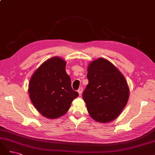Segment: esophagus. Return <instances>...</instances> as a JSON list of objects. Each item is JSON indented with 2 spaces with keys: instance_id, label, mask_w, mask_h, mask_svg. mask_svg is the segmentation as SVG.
I'll use <instances>...</instances> for the list:
<instances>
[{
  "instance_id": "esophagus-1",
  "label": "esophagus",
  "mask_w": 155,
  "mask_h": 155,
  "mask_svg": "<svg viewBox=\"0 0 155 155\" xmlns=\"http://www.w3.org/2000/svg\"><path fill=\"white\" fill-rule=\"evenodd\" d=\"M78 93H79V96H81L82 92H83V87H80V88H79L78 89Z\"/></svg>"
}]
</instances>
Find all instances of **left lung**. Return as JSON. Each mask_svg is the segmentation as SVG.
<instances>
[{"label":"left lung","instance_id":"1","mask_svg":"<svg viewBox=\"0 0 155 155\" xmlns=\"http://www.w3.org/2000/svg\"><path fill=\"white\" fill-rule=\"evenodd\" d=\"M88 84L83 93L87 109L92 119L107 123L118 117L129 97L124 75L109 61L99 58L87 68Z\"/></svg>","mask_w":155,"mask_h":155}]
</instances>
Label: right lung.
Masks as SVG:
<instances>
[{
	"instance_id": "add662e5",
	"label": "right lung",
	"mask_w": 155,
	"mask_h": 155,
	"mask_svg": "<svg viewBox=\"0 0 155 155\" xmlns=\"http://www.w3.org/2000/svg\"><path fill=\"white\" fill-rule=\"evenodd\" d=\"M65 67L64 59L51 58L35 70L30 80L31 101L39 113L47 118L55 119L66 114L72 101L79 96L72 88Z\"/></svg>"
}]
</instances>
